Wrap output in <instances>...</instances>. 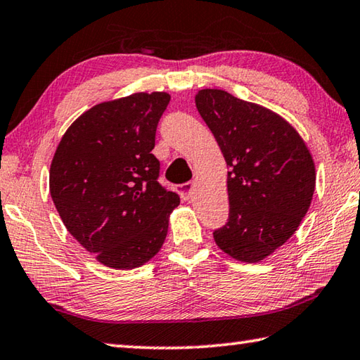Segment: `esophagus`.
Returning a JSON list of instances; mask_svg holds the SVG:
<instances>
[{
  "mask_svg": "<svg viewBox=\"0 0 360 360\" xmlns=\"http://www.w3.org/2000/svg\"><path fill=\"white\" fill-rule=\"evenodd\" d=\"M193 190V182H186V184H181L178 187V193L181 195L182 200H188L190 195H192Z\"/></svg>",
  "mask_w": 360,
  "mask_h": 360,
  "instance_id": "1",
  "label": "esophagus"
}]
</instances>
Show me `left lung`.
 <instances>
[{
    "label": "left lung",
    "mask_w": 360,
    "mask_h": 360,
    "mask_svg": "<svg viewBox=\"0 0 360 360\" xmlns=\"http://www.w3.org/2000/svg\"><path fill=\"white\" fill-rule=\"evenodd\" d=\"M195 103L229 168V218L214 240L240 262H260L307 214L314 159L297 129L264 105L218 89L200 90Z\"/></svg>",
    "instance_id": "1"
}]
</instances>
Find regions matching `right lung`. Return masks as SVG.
Returning a JSON list of instances; mask_svg holds the SVG:
<instances>
[{"mask_svg": "<svg viewBox=\"0 0 360 360\" xmlns=\"http://www.w3.org/2000/svg\"><path fill=\"white\" fill-rule=\"evenodd\" d=\"M165 91L94 105L63 134L49 168V193L72 234L98 262L132 270L165 242L179 196L162 187L151 153Z\"/></svg>", "mask_w": 360, "mask_h": 360, "instance_id": "add662e5", "label": "right lung"}]
</instances>
